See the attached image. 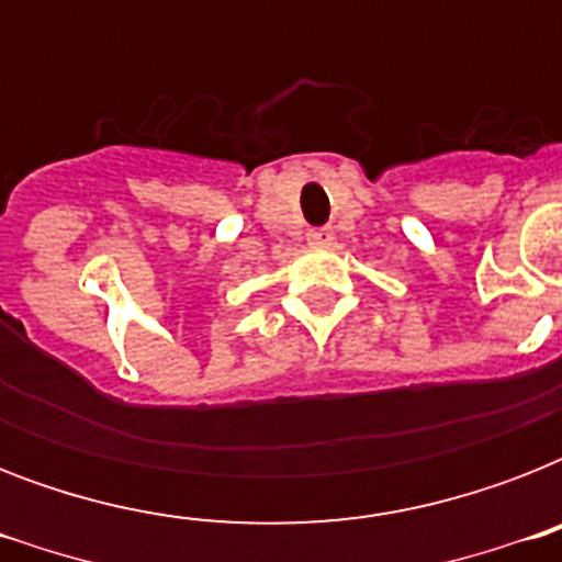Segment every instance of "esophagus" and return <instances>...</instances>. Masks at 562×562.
<instances>
[{
    "label": "esophagus",
    "mask_w": 562,
    "mask_h": 562,
    "mask_svg": "<svg viewBox=\"0 0 562 562\" xmlns=\"http://www.w3.org/2000/svg\"><path fill=\"white\" fill-rule=\"evenodd\" d=\"M306 241L312 247H329L335 241V233L333 227H317V229H308Z\"/></svg>",
    "instance_id": "34e87169"
}]
</instances>
